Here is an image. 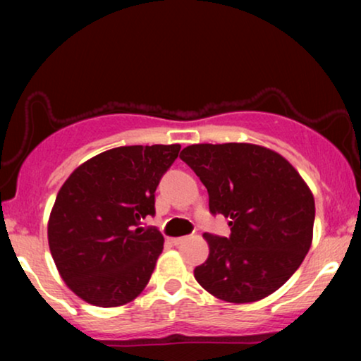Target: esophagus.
Instances as JSON below:
<instances>
[{
  "mask_svg": "<svg viewBox=\"0 0 361 361\" xmlns=\"http://www.w3.org/2000/svg\"><path fill=\"white\" fill-rule=\"evenodd\" d=\"M185 240H187L185 236H179V238H171V243H172V245H176V246H179V245L184 243Z\"/></svg>",
  "mask_w": 361,
  "mask_h": 361,
  "instance_id": "34e87169",
  "label": "esophagus"
}]
</instances>
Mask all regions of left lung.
<instances>
[{
    "label": "left lung",
    "instance_id": "left-lung-1",
    "mask_svg": "<svg viewBox=\"0 0 361 361\" xmlns=\"http://www.w3.org/2000/svg\"><path fill=\"white\" fill-rule=\"evenodd\" d=\"M180 159L209 192L212 215L230 235L205 233L210 255L194 276L226 302H255L278 290L312 243L315 204L299 172L278 152L246 142L192 145Z\"/></svg>",
    "mask_w": 361,
    "mask_h": 361
}]
</instances>
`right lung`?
Instances as JSON below:
<instances>
[{
    "instance_id": "obj_1",
    "label": "right lung",
    "mask_w": 361,
    "mask_h": 361,
    "mask_svg": "<svg viewBox=\"0 0 361 361\" xmlns=\"http://www.w3.org/2000/svg\"><path fill=\"white\" fill-rule=\"evenodd\" d=\"M179 145L121 146L83 162L59 190L49 219L52 258L66 284L98 307L130 302L146 288L164 238L154 197Z\"/></svg>"
}]
</instances>
